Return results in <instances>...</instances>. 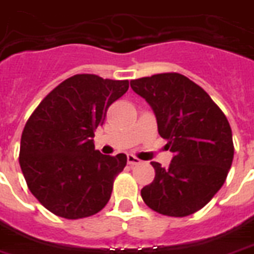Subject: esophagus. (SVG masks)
Listing matches in <instances>:
<instances>
[{
  "label": "esophagus",
  "instance_id": "34e87169",
  "mask_svg": "<svg viewBox=\"0 0 254 254\" xmlns=\"http://www.w3.org/2000/svg\"><path fill=\"white\" fill-rule=\"evenodd\" d=\"M127 162H128L129 166H134V165H138V164L140 162V160H139V158H136L135 155L128 154V155H127Z\"/></svg>",
  "mask_w": 254,
  "mask_h": 254
}]
</instances>
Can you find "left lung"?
<instances>
[{
	"mask_svg": "<svg viewBox=\"0 0 254 254\" xmlns=\"http://www.w3.org/2000/svg\"><path fill=\"white\" fill-rule=\"evenodd\" d=\"M129 84L149 103L158 134L175 154L168 168L151 162L155 177L142 188V199L162 215H190L227 177L234 157L230 125L207 92L183 74H155Z\"/></svg>",
	"mask_w": 254,
	"mask_h": 254,
	"instance_id": "left-lung-1",
	"label": "left lung"
}]
</instances>
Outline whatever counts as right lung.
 <instances>
[{
  "mask_svg": "<svg viewBox=\"0 0 254 254\" xmlns=\"http://www.w3.org/2000/svg\"><path fill=\"white\" fill-rule=\"evenodd\" d=\"M127 90V79L77 74L51 90L31 115L18 161L32 195L55 215L86 218L108 203L127 157L94 150V129Z\"/></svg>",
  "mask_w": 254,
  "mask_h": 254,
  "instance_id": "add662e5",
  "label": "right lung"
}]
</instances>
